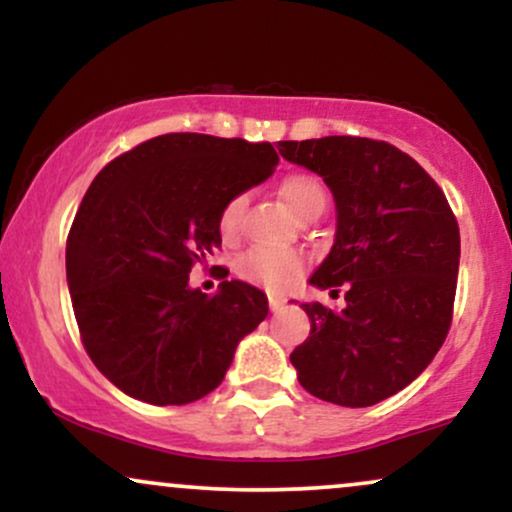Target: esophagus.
Returning <instances> with one entry per match:
<instances>
[{
	"label": "esophagus",
	"mask_w": 512,
	"mask_h": 512,
	"mask_svg": "<svg viewBox=\"0 0 512 512\" xmlns=\"http://www.w3.org/2000/svg\"><path fill=\"white\" fill-rule=\"evenodd\" d=\"M286 305V301L281 296H269V310H272V313H276V310H281Z\"/></svg>",
	"instance_id": "34e87169"
}]
</instances>
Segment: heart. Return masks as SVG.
Instances as JSON below:
<instances>
[{"mask_svg": "<svg viewBox=\"0 0 512 512\" xmlns=\"http://www.w3.org/2000/svg\"><path fill=\"white\" fill-rule=\"evenodd\" d=\"M279 195L298 219L308 221L320 216L327 207V187L313 173H291L281 180ZM245 209H248V195H233L221 207L219 214V236L223 243H236L243 233ZM305 269V257L296 250L276 248H252L245 252L236 264V272L248 284L262 286L267 291H286L298 281Z\"/></svg>", "mask_w": 512, "mask_h": 512, "instance_id": "obj_1", "label": "heart"}]
</instances>
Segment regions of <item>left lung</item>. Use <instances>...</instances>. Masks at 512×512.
I'll use <instances>...</instances> for the list:
<instances>
[{"label":"left lung","mask_w":512,"mask_h":512,"mask_svg":"<svg viewBox=\"0 0 512 512\" xmlns=\"http://www.w3.org/2000/svg\"><path fill=\"white\" fill-rule=\"evenodd\" d=\"M337 204V236L310 276L344 308L303 303L310 337L291 363L310 395L370 407L419 378L448 337L460 228L436 180L397 146L366 137L279 142Z\"/></svg>","instance_id":"1"}]
</instances>
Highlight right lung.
I'll list each match as a JSON object with an SVG mask.
<instances>
[{"label": "right lung", "instance_id": "right-lung-1", "mask_svg": "<svg viewBox=\"0 0 512 512\" xmlns=\"http://www.w3.org/2000/svg\"><path fill=\"white\" fill-rule=\"evenodd\" d=\"M276 163L269 142L175 132L91 182L67 238V284L86 354L125 395L158 407L202 399L267 317L255 286L221 281L207 296L190 272L221 248L223 204Z\"/></svg>", "mask_w": 512, "mask_h": 512}]
</instances>
